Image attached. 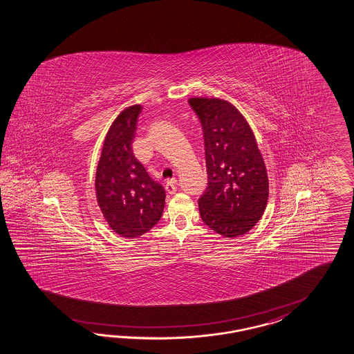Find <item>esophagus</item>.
Segmentation results:
<instances>
[{"instance_id":"34e87169","label":"esophagus","mask_w":354,"mask_h":354,"mask_svg":"<svg viewBox=\"0 0 354 354\" xmlns=\"http://www.w3.org/2000/svg\"><path fill=\"white\" fill-rule=\"evenodd\" d=\"M176 184H178L176 179H170V180H167L166 184H165V189H166L169 194H172V193L176 192Z\"/></svg>"}]
</instances>
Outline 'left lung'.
I'll return each instance as SVG.
<instances>
[{
	"instance_id": "left-lung-1",
	"label": "left lung",
	"mask_w": 354,
	"mask_h": 354,
	"mask_svg": "<svg viewBox=\"0 0 354 354\" xmlns=\"http://www.w3.org/2000/svg\"><path fill=\"white\" fill-rule=\"evenodd\" d=\"M188 103L203 130L207 187L198 200L202 220L223 237L242 236L263 216L269 196L257 139L230 102L191 97Z\"/></svg>"
}]
</instances>
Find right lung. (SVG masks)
Masks as SVG:
<instances>
[{"instance_id": "add662e5", "label": "right lung", "mask_w": 354, "mask_h": 354, "mask_svg": "<svg viewBox=\"0 0 354 354\" xmlns=\"http://www.w3.org/2000/svg\"><path fill=\"white\" fill-rule=\"evenodd\" d=\"M142 105L124 108L109 127L95 174L96 201L117 234L134 239L158 223L166 193L135 158L131 144Z\"/></svg>"}]
</instances>
